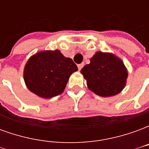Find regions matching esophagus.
<instances>
[{"instance_id":"obj_1","label":"esophagus","mask_w":149,"mask_h":149,"mask_svg":"<svg viewBox=\"0 0 149 149\" xmlns=\"http://www.w3.org/2000/svg\"><path fill=\"white\" fill-rule=\"evenodd\" d=\"M84 63H81V64H80V65H77V66H78V69H79V70H81V68L84 67Z\"/></svg>"}]
</instances>
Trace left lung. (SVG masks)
Wrapping results in <instances>:
<instances>
[{
  "label": "left lung",
  "instance_id": "left-lung-1",
  "mask_svg": "<svg viewBox=\"0 0 149 149\" xmlns=\"http://www.w3.org/2000/svg\"><path fill=\"white\" fill-rule=\"evenodd\" d=\"M81 72L92 92L100 97H112L125 88L128 72L124 63L110 53L97 52Z\"/></svg>",
  "mask_w": 149,
  "mask_h": 149
}]
</instances>
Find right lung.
<instances>
[{"mask_svg": "<svg viewBox=\"0 0 149 149\" xmlns=\"http://www.w3.org/2000/svg\"><path fill=\"white\" fill-rule=\"evenodd\" d=\"M77 69L72 60L64 56L59 50L44 51L28 61L24 79L32 93L43 98H51L63 93L69 77Z\"/></svg>", "mask_w": 149, "mask_h": 149, "instance_id": "1", "label": "right lung"}]
</instances>
